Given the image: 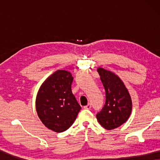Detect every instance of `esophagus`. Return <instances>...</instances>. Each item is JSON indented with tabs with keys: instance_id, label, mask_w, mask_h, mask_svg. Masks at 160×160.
Masks as SVG:
<instances>
[{
	"instance_id": "1",
	"label": "esophagus",
	"mask_w": 160,
	"mask_h": 160,
	"mask_svg": "<svg viewBox=\"0 0 160 160\" xmlns=\"http://www.w3.org/2000/svg\"><path fill=\"white\" fill-rule=\"evenodd\" d=\"M91 104L90 103H88L87 105V106H84V108H85V109H90L91 108Z\"/></svg>"
}]
</instances>
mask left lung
<instances>
[{"mask_svg": "<svg viewBox=\"0 0 160 160\" xmlns=\"http://www.w3.org/2000/svg\"><path fill=\"white\" fill-rule=\"evenodd\" d=\"M98 72L106 91V103L96 117L105 129L113 130L129 119L132 112V100L119 76L102 68H98Z\"/></svg>", "mask_w": 160, "mask_h": 160, "instance_id": "obj_1", "label": "left lung"}]
</instances>
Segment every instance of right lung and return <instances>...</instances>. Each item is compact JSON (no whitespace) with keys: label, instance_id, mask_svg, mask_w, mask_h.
Segmentation results:
<instances>
[{"label":"right lung","instance_id":"1","mask_svg":"<svg viewBox=\"0 0 160 160\" xmlns=\"http://www.w3.org/2000/svg\"><path fill=\"white\" fill-rule=\"evenodd\" d=\"M73 79L69 71L58 70L43 82L37 93L36 108L39 119L54 132L67 130L81 110L72 93Z\"/></svg>","mask_w":160,"mask_h":160}]
</instances>
